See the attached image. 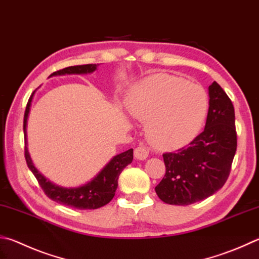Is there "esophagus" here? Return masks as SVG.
<instances>
[{"instance_id":"obj_1","label":"esophagus","mask_w":259,"mask_h":259,"mask_svg":"<svg viewBox=\"0 0 259 259\" xmlns=\"http://www.w3.org/2000/svg\"><path fill=\"white\" fill-rule=\"evenodd\" d=\"M148 154V149L144 147V146H139V147L135 149V157L137 159H140V161H144V159L147 158Z\"/></svg>"}]
</instances>
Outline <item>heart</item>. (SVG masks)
I'll use <instances>...</instances> for the list:
<instances>
[{
  "mask_svg": "<svg viewBox=\"0 0 259 259\" xmlns=\"http://www.w3.org/2000/svg\"><path fill=\"white\" fill-rule=\"evenodd\" d=\"M129 113L146 122V134L159 148H178L199 133L207 112L203 88L171 74L146 79L128 103Z\"/></svg>",
  "mask_w": 259,
  "mask_h": 259,
  "instance_id": "obj_1",
  "label": "heart"
}]
</instances>
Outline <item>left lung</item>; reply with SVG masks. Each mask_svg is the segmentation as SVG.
Masks as SVG:
<instances>
[{"label": "left lung", "instance_id": "8db88e82", "mask_svg": "<svg viewBox=\"0 0 259 259\" xmlns=\"http://www.w3.org/2000/svg\"><path fill=\"white\" fill-rule=\"evenodd\" d=\"M209 107L205 129L187 146L163 154L166 172L155 187L170 205H190L214 195L227 182L237 150L234 107L222 87H208Z\"/></svg>", "mask_w": 259, "mask_h": 259}]
</instances>
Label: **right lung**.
Instances as JSON below:
<instances>
[{"mask_svg":"<svg viewBox=\"0 0 259 259\" xmlns=\"http://www.w3.org/2000/svg\"><path fill=\"white\" fill-rule=\"evenodd\" d=\"M98 64H83L74 65V67H68L59 71H55L51 74L52 76H63V74H83L92 73L97 69ZM35 92L32 93L29 101L27 103V107L23 116V133H25V157L27 165L32 175L38 181L39 186L45 195L56 203L62 204L69 207L77 209H96L102 206L109 204L113 199L115 190L117 188V179L123 168L133 162L134 159V149L131 148L126 152L117 154L102 168L98 175L87 182L86 185L77 188H63L56 186L48 180L34 166L30 158L29 152L27 148V121L29 115L30 105Z\"/></svg>","mask_w":259,"mask_h":259,"instance_id":"1","label":"right lung"}]
</instances>
